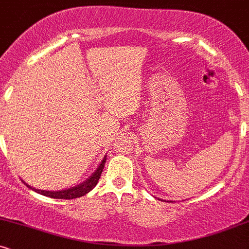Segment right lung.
<instances>
[{
	"mask_svg": "<svg viewBox=\"0 0 249 249\" xmlns=\"http://www.w3.org/2000/svg\"><path fill=\"white\" fill-rule=\"evenodd\" d=\"M105 160H107V157H104V159H103L101 165H99L98 168L95 171V173L92 174V176L89 178L87 181L82 182L81 185H78V186H75V187H71V188H68V190H62V191H39V190H36V188L34 187H30L29 185H27L28 187L31 188V190H34L35 192L39 193V194H43V196H49V198H53V199H75V198H79V196H85V194L90 192L91 190H92L93 187L96 186L97 182H98L99 178H101V174L103 172V168H104V165H105Z\"/></svg>",
	"mask_w": 249,
	"mask_h": 249,
	"instance_id": "obj_1",
	"label": "right lung"
}]
</instances>
